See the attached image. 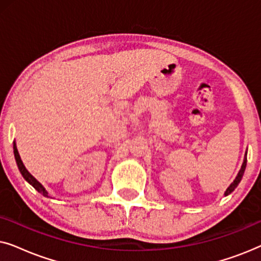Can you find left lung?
<instances>
[{"label": "left lung", "mask_w": 261, "mask_h": 261, "mask_svg": "<svg viewBox=\"0 0 261 261\" xmlns=\"http://www.w3.org/2000/svg\"><path fill=\"white\" fill-rule=\"evenodd\" d=\"M246 164H247V151H246V154H245V158H244V163H242L240 171H239V172H238V176L235 177V179L233 180V183H231L229 187L227 188V190L224 191V196H228L229 194H231V192L235 190V188L238 187L239 183H240L241 179H242V176H244V173H245Z\"/></svg>", "instance_id": "obj_1"}]
</instances>
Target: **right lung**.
I'll return each mask as SVG.
<instances>
[{"mask_svg": "<svg viewBox=\"0 0 261 261\" xmlns=\"http://www.w3.org/2000/svg\"><path fill=\"white\" fill-rule=\"evenodd\" d=\"M13 144H14V145H13V148H14V156H15L17 167H19L20 173L22 174V177L24 178V180L28 181V183H30V184L32 185V187H33L38 192H40V194H41L42 196H45V197H49L48 192H47V190H46V189L44 188V185H42V184L40 183V181H38L37 179H35V178H34L33 176H32V174H31L30 172H28V170L26 169V166L23 165L22 160H21V156H20V154H19V151H17L16 142L14 141Z\"/></svg>", "mask_w": 261, "mask_h": 261, "instance_id": "1", "label": "right lung"}]
</instances>
